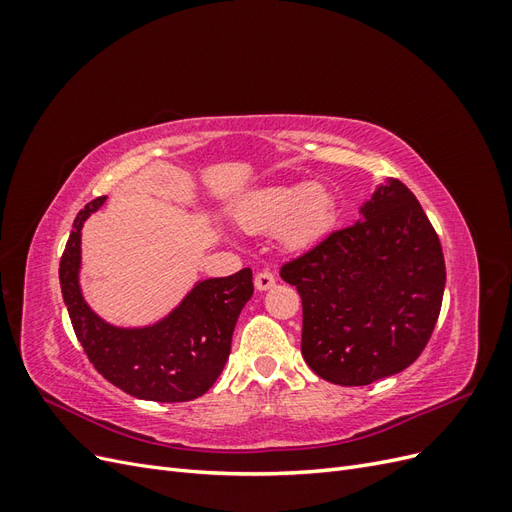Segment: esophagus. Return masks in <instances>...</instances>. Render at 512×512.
Wrapping results in <instances>:
<instances>
[{
	"label": "esophagus",
	"instance_id": "obj_1",
	"mask_svg": "<svg viewBox=\"0 0 512 512\" xmlns=\"http://www.w3.org/2000/svg\"><path fill=\"white\" fill-rule=\"evenodd\" d=\"M254 286L256 290H269L275 286V275L271 271H260L256 277H254Z\"/></svg>",
	"mask_w": 512,
	"mask_h": 512
}]
</instances>
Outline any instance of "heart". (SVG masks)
<instances>
[{"mask_svg": "<svg viewBox=\"0 0 512 512\" xmlns=\"http://www.w3.org/2000/svg\"><path fill=\"white\" fill-rule=\"evenodd\" d=\"M235 215L245 230L280 232L286 250L305 252L331 232L337 203L324 185H275L247 198Z\"/></svg>", "mask_w": 512, "mask_h": 512, "instance_id": "heart-1", "label": "heart"}]
</instances>
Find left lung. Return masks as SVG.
<instances>
[{"label":"left lung","instance_id":"left-lung-1","mask_svg":"<svg viewBox=\"0 0 512 512\" xmlns=\"http://www.w3.org/2000/svg\"><path fill=\"white\" fill-rule=\"evenodd\" d=\"M280 275L303 301L305 363L342 386L412 365L436 327L446 284L436 230L399 179L380 183L359 222L286 262Z\"/></svg>","mask_w":512,"mask_h":512}]
</instances>
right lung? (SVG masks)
<instances>
[{"instance_id":"obj_1","label":"right lung","mask_w":512,"mask_h":512,"mask_svg":"<svg viewBox=\"0 0 512 512\" xmlns=\"http://www.w3.org/2000/svg\"><path fill=\"white\" fill-rule=\"evenodd\" d=\"M85 205L59 262V284L76 337L100 374L132 397L175 404L205 395L228 361L232 331L252 299V269L196 282L183 301L147 327H115L91 309L81 292V228L104 205Z\"/></svg>"}]
</instances>
